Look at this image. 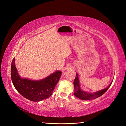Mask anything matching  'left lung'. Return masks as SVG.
I'll return each mask as SVG.
<instances>
[{
  "instance_id": "8db88e82",
  "label": "left lung",
  "mask_w": 126,
  "mask_h": 126,
  "mask_svg": "<svg viewBox=\"0 0 126 126\" xmlns=\"http://www.w3.org/2000/svg\"><path fill=\"white\" fill-rule=\"evenodd\" d=\"M111 83L112 82L108 85V87L107 88H105V89L98 91V92H95L93 94L85 92H83L82 90H81V88H80L78 74H76V77L74 81V89H75L74 95L76 97H78L79 98L81 99V100H93V99L97 98L102 95H103L106 92V91L108 89V88L110 87Z\"/></svg>"
}]
</instances>
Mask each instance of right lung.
<instances>
[{"mask_svg":"<svg viewBox=\"0 0 126 126\" xmlns=\"http://www.w3.org/2000/svg\"><path fill=\"white\" fill-rule=\"evenodd\" d=\"M61 75L62 72L57 71L40 81L23 79L18 74L15 58L12 62L11 76L13 85L20 94L32 101L38 102L49 98L52 95Z\"/></svg>","mask_w":126,"mask_h":126,"instance_id":"right-lung-1","label":"right lung"}]
</instances>
